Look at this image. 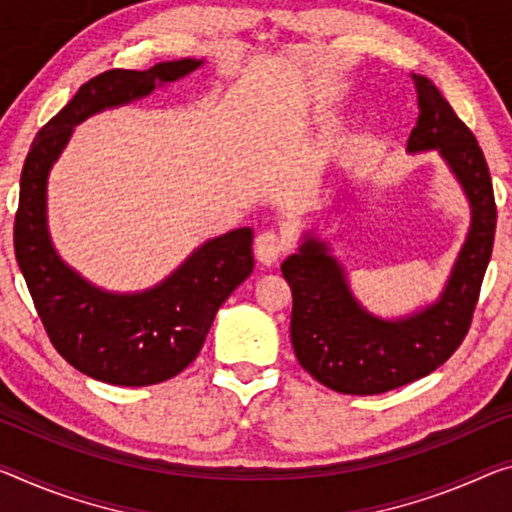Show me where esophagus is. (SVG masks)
I'll return each instance as SVG.
<instances>
[{"label":"esophagus","mask_w":512,"mask_h":512,"mask_svg":"<svg viewBox=\"0 0 512 512\" xmlns=\"http://www.w3.org/2000/svg\"><path fill=\"white\" fill-rule=\"evenodd\" d=\"M254 249H256L258 261L265 263V265H270L274 261H279V258L286 254L288 242L283 240L281 233H277L274 229H267V231L256 235Z\"/></svg>","instance_id":"esophagus-1"}]
</instances>
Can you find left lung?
Returning <instances> with one entry per match:
<instances>
[{"label":"left lung","mask_w":512,"mask_h":512,"mask_svg":"<svg viewBox=\"0 0 512 512\" xmlns=\"http://www.w3.org/2000/svg\"><path fill=\"white\" fill-rule=\"evenodd\" d=\"M412 82L419 116L407 148L412 153L437 148L446 157L465 187L474 219L442 300L400 322L377 320L361 309L322 242L309 238L300 254L281 265L293 290L295 357L306 373L338 393L373 396L437 371L465 341L492 256L497 203L481 146L428 77L412 73Z\"/></svg>","instance_id":"obj_1"}]
</instances>
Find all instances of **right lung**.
Segmentation results:
<instances>
[{"mask_svg":"<svg viewBox=\"0 0 512 512\" xmlns=\"http://www.w3.org/2000/svg\"><path fill=\"white\" fill-rule=\"evenodd\" d=\"M201 66L164 61L151 70H105L80 86L31 141L20 176L13 247L31 300L54 350L93 380L148 387L185 371L203 348L215 313L254 270L251 229L203 245L180 270L141 295H107L59 261L47 238V171L73 125L105 107L146 96L155 82H174Z\"/></svg>","mask_w":512,"mask_h":512,"instance_id":"right-lung-1","label":"right lung"}]
</instances>
